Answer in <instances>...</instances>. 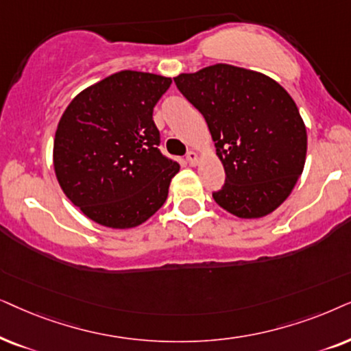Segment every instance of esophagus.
Masks as SVG:
<instances>
[{
	"label": "esophagus",
	"mask_w": 351,
	"mask_h": 351,
	"mask_svg": "<svg viewBox=\"0 0 351 351\" xmlns=\"http://www.w3.org/2000/svg\"><path fill=\"white\" fill-rule=\"evenodd\" d=\"M186 160L189 162V165L195 167V165H197V162H199V156L194 151H189L188 154H186Z\"/></svg>",
	"instance_id": "1"
}]
</instances>
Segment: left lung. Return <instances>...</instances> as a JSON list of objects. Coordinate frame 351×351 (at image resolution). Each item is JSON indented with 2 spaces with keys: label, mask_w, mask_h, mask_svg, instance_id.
Here are the masks:
<instances>
[{
  "label": "left lung",
  "mask_w": 351,
  "mask_h": 351,
  "mask_svg": "<svg viewBox=\"0 0 351 351\" xmlns=\"http://www.w3.org/2000/svg\"><path fill=\"white\" fill-rule=\"evenodd\" d=\"M204 115L226 173L213 199L239 218L274 212L306 158V128L291 95L266 75L215 64L173 78Z\"/></svg>",
  "instance_id": "1"
}]
</instances>
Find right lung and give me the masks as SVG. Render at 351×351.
I'll use <instances>...</instances> for the list:
<instances>
[{
	"mask_svg": "<svg viewBox=\"0 0 351 351\" xmlns=\"http://www.w3.org/2000/svg\"><path fill=\"white\" fill-rule=\"evenodd\" d=\"M171 85L162 75L121 70L78 93L54 138L56 178L88 218L128 230L165 204L178 162L158 151L154 106Z\"/></svg>",
	"mask_w": 351,
	"mask_h": 351,
	"instance_id": "right-lung-1",
	"label": "right lung"
}]
</instances>
